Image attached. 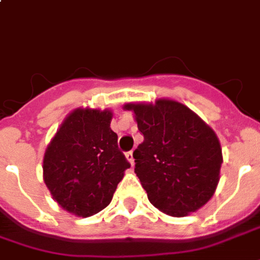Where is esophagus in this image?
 I'll list each match as a JSON object with an SVG mask.
<instances>
[{
	"mask_svg": "<svg viewBox=\"0 0 260 260\" xmlns=\"http://www.w3.org/2000/svg\"><path fill=\"white\" fill-rule=\"evenodd\" d=\"M125 157H126V159L129 161L131 165H134V161H135V159H134V153H132V151H128V153L125 154Z\"/></svg>",
	"mask_w": 260,
	"mask_h": 260,
	"instance_id": "34e87169",
	"label": "esophagus"
}]
</instances>
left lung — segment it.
I'll return each instance as SVG.
<instances>
[{
  "label": "left lung",
  "instance_id": "1",
  "mask_svg": "<svg viewBox=\"0 0 260 260\" xmlns=\"http://www.w3.org/2000/svg\"><path fill=\"white\" fill-rule=\"evenodd\" d=\"M145 140L134 151L135 174L149 201L171 216H186L216 190L223 157L218 136L187 106L171 99L128 103Z\"/></svg>",
  "mask_w": 260,
  "mask_h": 260
}]
</instances>
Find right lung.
I'll return each instance as SVG.
<instances>
[{
	"label": "right lung",
	"instance_id": "obj_1",
	"mask_svg": "<svg viewBox=\"0 0 260 260\" xmlns=\"http://www.w3.org/2000/svg\"><path fill=\"white\" fill-rule=\"evenodd\" d=\"M113 113L76 109L67 115L44 155V182L61 208L88 218L110 204L131 164L110 128Z\"/></svg>",
	"mask_w": 260,
	"mask_h": 260
}]
</instances>
